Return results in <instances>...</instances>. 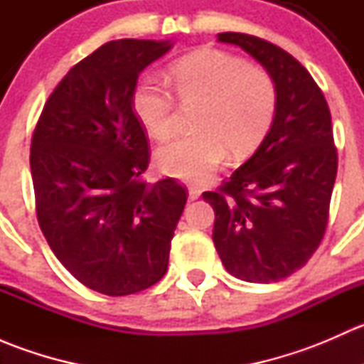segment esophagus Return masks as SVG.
I'll return each instance as SVG.
<instances>
[{"label":"esophagus","instance_id":"34e87169","mask_svg":"<svg viewBox=\"0 0 364 364\" xmlns=\"http://www.w3.org/2000/svg\"><path fill=\"white\" fill-rule=\"evenodd\" d=\"M200 188H197V186H190L188 188V199L190 200H197L200 197Z\"/></svg>","mask_w":364,"mask_h":364}]
</instances>
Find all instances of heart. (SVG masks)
<instances>
[{"label": "heart", "mask_w": 364, "mask_h": 364, "mask_svg": "<svg viewBox=\"0 0 364 364\" xmlns=\"http://www.w3.org/2000/svg\"><path fill=\"white\" fill-rule=\"evenodd\" d=\"M168 82L181 104H200L196 134L164 142L155 160L164 174L190 183L211 178L225 160L255 151L273 124L277 86L266 70L234 54L203 49L168 68ZM135 116L149 135L167 137L174 127L176 102L165 84L139 80L132 95Z\"/></svg>", "instance_id": "obj_1"}]
</instances>
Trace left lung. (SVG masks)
<instances>
[{
  "instance_id": "1",
  "label": "left lung",
  "mask_w": 364,
  "mask_h": 364,
  "mask_svg": "<svg viewBox=\"0 0 364 364\" xmlns=\"http://www.w3.org/2000/svg\"><path fill=\"white\" fill-rule=\"evenodd\" d=\"M273 77L277 112L269 132L218 192L213 241L232 277L253 284L284 280L308 262L324 237L338 168L331 112L308 70L257 36L220 33Z\"/></svg>"
}]
</instances>
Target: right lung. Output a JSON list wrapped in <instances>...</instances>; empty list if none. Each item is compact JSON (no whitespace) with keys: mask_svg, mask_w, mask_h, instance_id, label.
I'll use <instances>...</instances> for the list:
<instances>
[{"mask_svg":"<svg viewBox=\"0 0 364 364\" xmlns=\"http://www.w3.org/2000/svg\"><path fill=\"white\" fill-rule=\"evenodd\" d=\"M171 40L107 42L75 65L43 105L31 139L36 218L50 250L86 287L128 296L167 271L186 190L149 185V148L132 95Z\"/></svg>","mask_w":364,"mask_h":364,"instance_id":"1","label":"right lung"}]
</instances>
